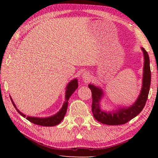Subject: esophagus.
I'll use <instances>...</instances> for the list:
<instances>
[{"mask_svg": "<svg viewBox=\"0 0 158 158\" xmlns=\"http://www.w3.org/2000/svg\"><path fill=\"white\" fill-rule=\"evenodd\" d=\"M83 79L85 80V81H89V80L90 79V75L89 74L87 73H84L83 74Z\"/></svg>", "mask_w": 158, "mask_h": 158, "instance_id": "34e87169", "label": "esophagus"}]
</instances>
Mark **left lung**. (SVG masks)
I'll list each match as a JSON object with an SVG mask.
<instances>
[{
    "label": "left lung",
    "instance_id": "1",
    "mask_svg": "<svg viewBox=\"0 0 158 158\" xmlns=\"http://www.w3.org/2000/svg\"><path fill=\"white\" fill-rule=\"evenodd\" d=\"M144 53V68L143 87L140 94L136 101L133 105L127 108L118 109L116 111L106 113L103 111L100 108V100L103 93L102 89L92 84L88 87L91 89L92 94V111L94 118L98 122L109 126L122 125L128 122L134 117L137 116L142 111L145 106L147 98H148L150 85H151V69L149 65V55L146 50L142 48Z\"/></svg>",
    "mask_w": 158,
    "mask_h": 158
}]
</instances>
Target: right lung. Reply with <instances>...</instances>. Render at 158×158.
Returning a JSON list of instances; mask_svg holds the SVG:
<instances>
[{
	"label": "right lung",
	"mask_w": 158,
	"mask_h": 158,
	"mask_svg": "<svg viewBox=\"0 0 158 158\" xmlns=\"http://www.w3.org/2000/svg\"><path fill=\"white\" fill-rule=\"evenodd\" d=\"M77 88H78V82H77V80L75 79H73V81H70L66 87L65 96L66 100L65 102H64V105L62 107V109H60V111L58 113H56V115L49 117H45V118H39V117H32L29 116L26 117L24 114L20 112L19 110L16 108L15 104L13 102L11 97H10V98H11L12 104L17 110V111H18L22 117H26V119H28L31 122L33 123L34 124H36V125L43 126H54L59 124L64 119V117L66 113L67 107H68V100L70 98V96L73 94V93L75 91V89Z\"/></svg>",
	"instance_id": "add662e5"
}]
</instances>
